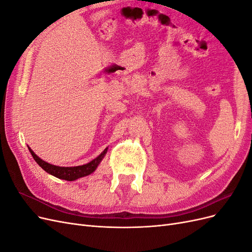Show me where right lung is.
Segmentation results:
<instances>
[{"instance_id":"obj_1","label":"right lung","mask_w":252,"mask_h":252,"mask_svg":"<svg viewBox=\"0 0 252 252\" xmlns=\"http://www.w3.org/2000/svg\"><path fill=\"white\" fill-rule=\"evenodd\" d=\"M28 149L30 151V154H32V158H34V161L37 164H39L47 173L53 175V177H56L58 179H62V180H66V181H74L77 179L86 177V175H88L90 173H93L96 169V167L98 166V164L101 163V161L103 159V158L105 157L108 148H106L100 156L96 157L91 162H89L85 165L74 166V167H60V166L49 164L47 162L43 161L42 158L37 157L34 154V152L32 150V148L28 147Z\"/></svg>"}]
</instances>
